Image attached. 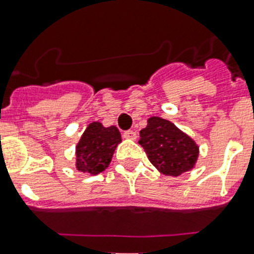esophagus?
<instances>
[{
	"label": "esophagus",
	"instance_id": "1",
	"mask_svg": "<svg viewBox=\"0 0 254 254\" xmlns=\"http://www.w3.org/2000/svg\"><path fill=\"white\" fill-rule=\"evenodd\" d=\"M124 138H127V139H131V141H134V139H137V133L133 130H129V131H125L124 133Z\"/></svg>",
	"mask_w": 254,
	"mask_h": 254
}]
</instances>
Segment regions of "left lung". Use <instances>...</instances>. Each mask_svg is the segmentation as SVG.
<instances>
[{
  "label": "left lung",
  "mask_w": 254,
  "mask_h": 254,
  "mask_svg": "<svg viewBox=\"0 0 254 254\" xmlns=\"http://www.w3.org/2000/svg\"><path fill=\"white\" fill-rule=\"evenodd\" d=\"M139 135L138 143L145 148L148 160L160 174L177 177L197 164L199 146L174 123L151 116Z\"/></svg>",
  "instance_id": "obj_1"
}]
</instances>
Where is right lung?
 <instances>
[{
    "mask_svg": "<svg viewBox=\"0 0 254 254\" xmlns=\"http://www.w3.org/2000/svg\"><path fill=\"white\" fill-rule=\"evenodd\" d=\"M120 143L121 134L115 125L104 127L92 121L75 146V168L86 175H99L107 170Z\"/></svg>",
    "mask_w": 254,
    "mask_h": 254,
    "instance_id": "1",
    "label": "right lung"
}]
</instances>
